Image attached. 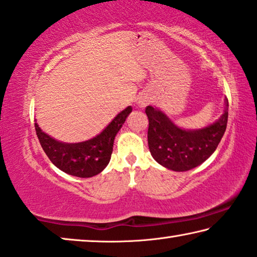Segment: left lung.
Masks as SVG:
<instances>
[{
	"label": "left lung",
	"mask_w": 257,
	"mask_h": 257,
	"mask_svg": "<svg viewBox=\"0 0 257 257\" xmlns=\"http://www.w3.org/2000/svg\"><path fill=\"white\" fill-rule=\"evenodd\" d=\"M218 121L199 130L177 127L161 110L148 106V144L154 160L173 171H187L207 160L219 146L228 120V100Z\"/></svg>",
	"instance_id": "left-lung-1"
}]
</instances>
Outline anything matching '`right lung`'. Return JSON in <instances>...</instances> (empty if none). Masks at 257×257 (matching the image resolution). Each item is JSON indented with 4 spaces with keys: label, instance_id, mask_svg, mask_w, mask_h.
Segmentation results:
<instances>
[{
    "label": "right lung",
    "instance_id": "right-lung-1",
    "mask_svg": "<svg viewBox=\"0 0 257 257\" xmlns=\"http://www.w3.org/2000/svg\"><path fill=\"white\" fill-rule=\"evenodd\" d=\"M130 111L132 107L129 106L99 135L80 143L59 142L43 132L37 123H35V129L43 150L58 169L68 175L89 178L100 173L109 163L114 139Z\"/></svg>",
    "mask_w": 257,
    "mask_h": 257
}]
</instances>
